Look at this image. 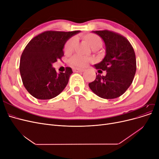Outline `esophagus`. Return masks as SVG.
<instances>
[{
    "instance_id": "34e87169",
    "label": "esophagus",
    "mask_w": 159,
    "mask_h": 159,
    "mask_svg": "<svg viewBox=\"0 0 159 159\" xmlns=\"http://www.w3.org/2000/svg\"><path fill=\"white\" fill-rule=\"evenodd\" d=\"M73 71L74 72H83L84 71V69H80V68H73Z\"/></svg>"
}]
</instances>
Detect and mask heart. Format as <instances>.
<instances>
[{
	"mask_svg": "<svg viewBox=\"0 0 159 159\" xmlns=\"http://www.w3.org/2000/svg\"><path fill=\"white\" fill-rule=\"evenodd\" d=\"M84 39L88 42L89 45L93 50H98L102 46L103 41L99 36L93 34H88L84 36ZM76 43L75 38L72 37L66 42L64 45V50L66 54H70L73 52ZM89 62V59L81 56L80 55H74L70 60V64L73 67H79V68H83L85 67Z\"/></svg>",
	"mask_w": 159,
	"mask_h": 159,
	"instance_id": "1",
	"label": "heart"
}]
</instances>
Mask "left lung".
I'll return each mask as SVG.
<instances>
[{"mask_svg":"<svg viewBox=\"0 0 159 159\" xmlns=\"http://www.w3.org/2000/svg\"><path fill=\"white\" fill-rule=\"evenodd\" d=\"M105 43V56L93 66L98 72L106 71L105 76L97 74L89 84L93 92L103 99H115L123 95L131 85L137 66L134 50L124 36L109 30L92 31Z\"/></svg>","mask_w":159,"mask_h":159,"instance_id":"obj_1","label":"left lung"}]
</instances>
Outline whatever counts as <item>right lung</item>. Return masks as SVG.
<instances>
[{
  "label": "right lung",
  "mask_w": 159,
  "mask_h": 159,
  "mask_svg": "<svg viewBox=\"0 0 159 159\" xmlns=\"http://www.w3.org/2000/svg\"><path fill=\"white\" fill-rule=\"evenodd\" d=\"M79 32L46 31L28 42L20 57V72L24 86L33 97L50 99L65 89L71 68L57 73L52 64L63 56L67 40Z\"/></svg>",
  "instance_id": "right-lung-1"
}]
</instances>
